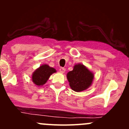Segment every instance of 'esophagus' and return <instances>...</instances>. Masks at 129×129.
Segmentation results:
<instances>
[{"label":"esophagus","mask_w":129,"mask_h":129,"mask_svg":"<svg viewBox=\"0 0 129 129\" xmlns=\"http://www.w3.org/2000/svg\"><path fill=\"white\" fill-rule=\"evenodd\" d=\"M59 71H60V73H64L65 72H66V69H65L64 68L61 67V68H60V69H59Z\"/></svg>","instance_id":"1"}]
</instances>
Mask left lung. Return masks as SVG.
Listing matches in <instances>:
<instances>
[{
  "instance_id": "left-lung-1",
  "label": "left lung",
  "mask_w": 129,
  "mask_h": 129,
  "mask_svg": "<svg viewBox=\"0 0 129 129\" xmlns=\"http://www.w3.org/2000/svg\"><path fill=\"white\" fill-rule=\"evenodd\" d=\"M70 88L76 92L84 91L91 86L94 74L82 63L75 64L72 71L67 74Z\"/></svg>"
}]
</instances>
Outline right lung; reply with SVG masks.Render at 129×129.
Masks as SVG:
<instances>
[{
	"label": "right lung",
	"instance_id": "1",
	"mask_svg": "<svg viewBox=\"0 0 129 129\" xmlns=\"http://www.w3.org/2000/svg\"><path fill=\"white\" fill-rule=\"evenodd\" d=\"M56 72V69L50 67L48 65H42L32 74L33 82L38 87L42 86L47 82L50 76Z\"/></svg>",
	"mask_w": 129,
	"mask_h": 129
}]
</instances>
